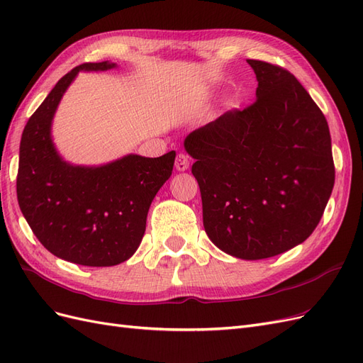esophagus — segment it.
<instances>
[{"label": "esophagus", "mask_w": 363, "mask_h": 363, "mask_svg": "<svg viewBox=\"0 0 363 363\" xmlns=\"http://www.w3.org/2000/svg\"><path fill=\"white\" fill-rule=\"evenodd\" d=\"M175 168L179 171H186L189 168V157L184 152H179L177 157H175Z\"/></svg>", "instance_id": "esophagus-1"}]
</instances>
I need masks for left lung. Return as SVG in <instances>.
Segmentation results:
<instances>
[{
  "mask_svg": "<svg viewBox=\"0 0 363 363\" xmlns=\"http://www.w3.org/2000/svg\"><path fill=\"white\" fill-rule=\"evenodd\" d=\"M255 103L192 131L184 148L212 242L239 259L277 256L312 235L335 184L327 119L279 65L247 60Z\"/></svg>",
  "mask_w": 363,
  "mask_h": 363,
  "instance_id": "obj_1",
  "label": "left lung"
}]
</instances>
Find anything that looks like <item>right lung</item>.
I'll use <instances>...</instances> for the list:
<instances>
[{
	"instance_id": "right-lung-1",
	"label": "right lung",
	"mask_w": 363,
	"mask_h": 363,
	"mask_svg": "<svg viewBox=\"0 0 363 363\" xmlns=\"http://www.w3.org/2000/svg\"><path fill=\"white\" fill-rule=\"evenodd\" d=\"M86 62L65 74L33 113L19 147L16 194L21 212L54 256L84 267H113L133 256L147 215L174 167L175 151L160 157L130 155L98 168L72 167L54 150L51 119L77 72L106 71Z\"/></svg>"
}]
</instances>
